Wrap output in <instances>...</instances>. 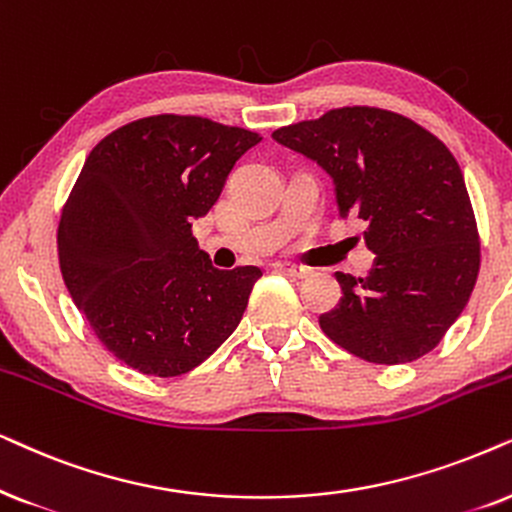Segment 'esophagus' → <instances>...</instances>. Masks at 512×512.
<instances>
[{
    "mask_svg": "<svg viewBox=\"0 0 512 512\" xmlns=\"http://www.w3.org/2000/svg\"><path fill=\"white\" fill-rule=\"evenodd\" d=\"M276 269L281 271L285 276H292V278H309L311 271L306 267H297V264H276Z\"/></svg>",
    "mask_w": 512,
    "mask_h": 512,
    "instance_id": "obj_1",
    "label": "esophagus"
}]
</instances>
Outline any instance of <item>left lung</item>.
<instances>
[{
  "label": "left lung",
  "instance_id": "obj_1",
  "mask_svg": "<svg viewBox=\"0 0 512 512\" xmlns=\"http://www.w3.org/2000/svg\"><path fill=\"white\" fill-rule=\"evenodd\" d=\"M271 138L318 161L335 180L339 217L365 224L370 276L339 271L342 302L320 330L377 365L433 351L468 304L480 234L461 168L445 142L403 114L337 107Z\"/></svg>",
  "mask_w": 512,
  "mask_h": 512
}]
</instances>
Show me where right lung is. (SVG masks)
Masks as SVG:
<instances>
[{"label":"right lung","instance_id":"right-lung-1","mask_svg":"<svg viewBox=\"0 0 512 512\" xmlns=\"http://www.w3.org/2000/svg\"><path fill=\"white\" fill-rule=\"evenodd\" d=\"M260 133L156 114L102 138L58 224V260L100 344L149 377H180L241 323L262 271L215 269L192 222L220 199Z\"/></svg>","mask_w":512,"mask_h":512}]
</instances>
